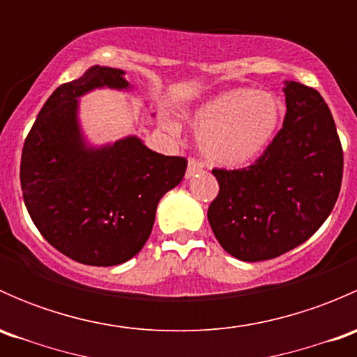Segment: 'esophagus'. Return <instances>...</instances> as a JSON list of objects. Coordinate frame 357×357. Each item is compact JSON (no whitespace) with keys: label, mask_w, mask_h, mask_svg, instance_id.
Returning a JSON list of instances; mask_svg holds the SVG:
<instances>
[{"label":"esophagus","mask_w":357,"mask_h":357,"mask_svg":"<svg viewBox=\"0 0 357 357\" xmlns=\"http://www.w3.org/2000/svg\"><path fill=\"white\" fill-rule=\"evenodd\" d=\"M202 169H204V165H202L199 158H190L188 167H186V178H192V176H195L197 172H200Z\"/></svg>","instance_id":"1"}]
</instances>
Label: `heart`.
Wrapping results in <instances>:
<instances>
[{"mask_svg":"<svg viewBox=\"0 0 357 357\" xmlns=\"http://www.w3.org/2000/svg\"><path fill=\"white\" fill-rule=\"evenodd\" d=\"M280 121L282 103L275 95L236 88L197 109L190 126L202 139V153L211 164L240 167L268 149Z\"/></svg>","mask_w":357,"mask_h":357,"instance_id":"1","label":"heart"}]
</instances>
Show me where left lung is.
I'll list each match as a JSON object with an SVG mask.
<instances>
[{
    "label": "left lung",
    "instance_id": "1",
    "mask_svg": "<svg viewBox=\"0 0 357 357\" xmlns=\"http://www.w3.org/2000/svg\"><path fill=\"white\" fill-rule=\"evenodd\" d=\"M283 91V128L264 153L243 169H212L219 193L208 222L240 261H268L304 243L340 193L344 152L328 105L301 82H285Z\"/></svg>",
    "mask_w": 357,
    "mask_h": 357
}]
</instances>
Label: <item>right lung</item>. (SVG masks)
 <instances>
[{
  "label": "right lung",
  "instance_id": "obj_1",
  "mask_svg": "<svg viewBox=\"0 0 357 357\" xmlns=\"http://www.w3.org/2000/svg\"><path fill=\"white\" fill-rule=\"evenodd\" d=\"M102 86L129 82L121 68L95 66L52 93L25 138L20 186L50 245L81 264L117 266L145 245L158 200L181 183L188 160L152 152L136 136L86 145L77 98Z\"/></svg>",
  "mask_w": 357,
  "mask_h": 357
}]
</instances>
